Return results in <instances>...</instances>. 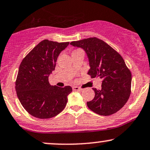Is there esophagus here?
<instances>
[{
	"label": "esophagus",
	"instance_id": "obj_1",
	"mask_svg": "<svg viewBox=\"0 0 150 150\" xmlns=\"http://www.w3.org/2000/svg\"><path fill=\"white\" fill-rule=\"evenodd\" d=\"M73 89L74 90V91H82V89H81V88L78 87V86H73Z\"/></svg>",
	"mask_w": 150,
	"mask_h": 150
}]
</instances>
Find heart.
I'll use <instances>...</instances> for the list:
<instances>
[{
    "label": "heart",
    "instance_id": "obj_1",
    "mask_svg": "<svg viewBox=\"0 0 150 150\" xmlns=\"http://www.w3.org/2000/svg\"><path fill=\"white\" fill-rule=\"evenodd\" d=\"M76 51H77V50H75V51H74V52H76Z\"/></svg>",
    "mask_w": 150,
    "mask_h": 150
}]
</instances>
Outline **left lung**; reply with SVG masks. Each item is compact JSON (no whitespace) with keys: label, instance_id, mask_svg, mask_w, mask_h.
I'll list each match as a JSON object with an SVG mask.
<instances>
[{"label":"left lung","instance_id":"1","mask_svg":"<svg viewBox=\"0 0 150 150\" xmlns=\"http://www.w3.org/2000/svg\"><path fill=\"white\" fill-rule=\"evenodd\" d=\"M70 45L82 48L89 61L87 74L92 78L102 79V88H93L95 96L86 103L88 108L96 114L108 116L117 112L131 94V73L121 57L104 41L96 38L73 41Z\"/></svg>","mask_w":150,"mask_h":150}]
</instances>
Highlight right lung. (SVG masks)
Masks as SVG:
<instances>
[{"mask_svg":"<svg viewBox=\"0 0 150 150\" xmlns=\"http://www.w3.org/2000/svg\"><path fill=\"white\" fill-rule=\"evenodd\" d=\"M69 42L44 40L21 61L15 83L21 104L32 116L49 119L57 116L66 107L71 86H51L49 76L54 70L58 57Z\"/></svg>","mask_w":150,"mask_h":150,"instance_id":"1","label":"right lung"}]
</instances>
